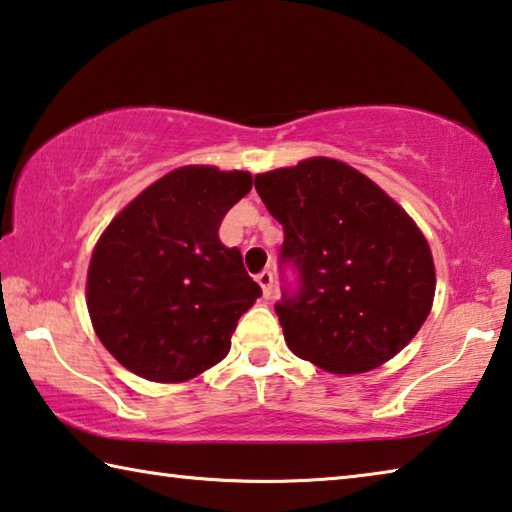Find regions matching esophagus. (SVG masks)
<instances>
[{
    "label": "esophagus",
    "mask_w": 512,
    "mask_h": 512,
    "mask_svg": "<svg viewBox=\"0 0 512 512\" xmlns=\"http://www.w3.org/2000/svg\"><path fill=\"white\" fill-rule=\"evenodd\" d=\"M256 281L261 283L263 295H265V297H270V295H272V286H274V274H272L270 270H263L261 274L256 276Z\"/></svg>",
    "instance_id": "obj_1"
}]
</instances>
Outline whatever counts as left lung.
I'll use <instances>...</instances> for the list:
<instances>
[{
	"instance_id": "8db88e82",
	"label": "left lung",
	"mask_w": 512,
	"mask_h": 512,
	"mask_svg": "<svg viewBox=\"0 0 512 512\" xmlns=\"http://www.w3.org/2000/svg\"><path fill=\"white\" fill-rule=\"evenodd\" d=\"M283 226L274 311L292 354L333 374H360L397 356L431 313L429 242L397 201L333 158H308L256 177Z\"/></svg>"
}]
</instances>
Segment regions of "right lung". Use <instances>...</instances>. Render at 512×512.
<instances>
[{"mask_svg":"<svg viewBox=\"0 0 512 512\" xmlns=\"http://www.w3.org/2000/svg\"><path fill=\"white\" fill-rule=\"evenodd\" d=\"M251 183L249 172L179 167L102 233L88 267V313L129 372L179 383L229 354L240 315L263 290L217 231Z\"/></svg>","mask_w":512,"mask_h":512,"instance_id":"obj_1","label":"right lung"}]
</instances>
